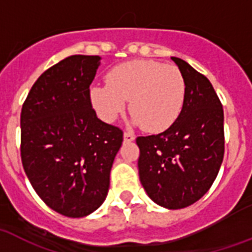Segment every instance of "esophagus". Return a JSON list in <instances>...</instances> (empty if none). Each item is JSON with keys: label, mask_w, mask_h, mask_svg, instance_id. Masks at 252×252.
Returning a JSON list of instances; mask_svg holds the SVG:
<instances>
[{"label": "esophagus", "mask_w": 252, "mask_h": 252, "mask_svg": "<svg viewBox=\"0 0 252 252\" xmlns=\"http://www.w3.org/2000/svg\"><path fill=\"white\" fill-rule=\"evenodd\" d=\"M134 139H135V135H134V134H131V132H127V131L124 132L125 142H132Z\"/></svg>", "instance_id": "34e87169"}]
</instances>
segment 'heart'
I'll return each mask as SVG.
<instances>
[{"label":"heart","mask_w":252,"mask_h":252,"mask_svg":"<svg viewBox=\"0 0 252 252\" xmlns=\"http://www.w3.org/2000/svg\"><path fill=\"white\" fill-rule=\"evenodd\" d=\"M185 80L176 65L154 60H132L108 72L106 85H93L89 99L97 116L112 124L126 108L131 122L151 132L164 131L180 117Z\"/></svg>","instance_id":"1"}]
</instances>
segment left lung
<instances>
[{"label": "left lung", "mask_w": 252, "mask_h": 252, "mask_svg": "<svg viewBox=\"0 0 252 252\" xmlns=\"http://www.w3.org/2000/svg\"><path fill=\"white\" fill-rule=\"evenodd\" d=\"M185 80L180 117L165 131L138 136L140 183L165 209H183L204 196L216 180L225 153L223 109L213 85L179 58Z\"/></svg>", "instance_id": "1"}]
</instances>
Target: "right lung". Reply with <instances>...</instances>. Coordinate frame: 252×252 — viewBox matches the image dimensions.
Here are the masks:
<instances>
[{"instance_id": "1", "label": "right lung", "mask_w": 252, "mask_h": 252, "mask_svg": "<svg viewBox=\"0 0 252 252\" xmlns=\"http://www.w3.org/2000/svg\"><path fill=\"white\" fill-rule=\"evenodd\" d=\"M99 64V56L65 58L35 81L21 112L23 169L44 204L65 217L102 205L124 140L92 108L89 85Z\"/></svg>"}]
</instances>
